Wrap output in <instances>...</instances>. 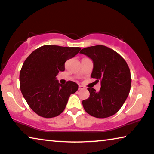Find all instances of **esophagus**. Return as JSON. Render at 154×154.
<instances>
[{"instance_id": "obj_1", "label": "esophagus", "mask_w": 154, "mask_h": 154, "mask_svg": "<svg viewBox=\"0 0 154 154\" xmlns=\"http://www.w3.org/2000/svg\"><path fill=\"white\" fill-rule=\"evenodd\" d=\"M85 89V87H84V86H82V85L79 86V90H82V89Z\"/></svg>"}]
</instances>
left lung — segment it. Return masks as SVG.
Wrapping results in <instances>:
<instances>
[{"label":"left lung","instance_id":"left-lung-1","mask_svg":"<svg viewBox=\"0 0 154 154\" xmlns=\"http://www.w3.org/2000/svg\"><path fill=\"white\" fill-rule=\"evenodd\" d=\"M79 53L91 59L94 67L91 77L101 82L98 91L88 88L90 96L82 101L85 111L98 118L116 114L130 91L132 79L126 61L112 49L102 45L85 48Z\"/></svg>","mask_w":154,"mask_h":154}]
</instances>
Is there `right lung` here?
Returning a JSON list of instances; mask_svg holds the SVG:
<instances>
[{"instance_id": "1", "label": "right lung", "mask_w": 154, "mask_h": 154, "mask_svg": "<svg viewBox=\"0 0 154 154\" xmlns=\"http://www.w3.org/2000/svg\"><path fill=\"white\" fill-rule=\"evenodd\" d=\"M80 49L45 45L33 51L24 62L20 73V89L26 103L38 116L46 118L59 116L69 96L77 91V83L68 81L63 85L56 76L65 70L66 60Z\"/></svg>"}]
</instances>
